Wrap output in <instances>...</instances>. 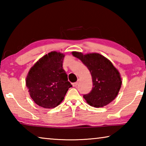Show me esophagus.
Returning a JSON list of instances; mask_svg holds the SVG:
<instances>
[{"instance_id":"1","label":"esophagus","mask_w":146,"mask_h":146,"mask_svg":"<svg viewBox=\"0 0 146 146\" xmlns=\"http://www.w3.org/2000/svg\"><path fill=\"white\" fill-rule=\"evenodd\" d=\"M78 82H74V83H73V87H76V86L78 85Z\"/></svg>"}]
</instances>
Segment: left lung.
I'll use <instances>...</instances> for the list:
<instances>
[{"instance_id":"left-lung-1","label":"left lung","mask_w":146,"mask_h":146,"mask_svg":"<svg viewBox=\"0 0 146 146\" xmlns=\"http://www.w3.org/2000/svg\"><path fill=\"white\" fill-rule=\"evenodd\" d=\"M72 55L87 66L93 80L91 92L83 96L91 106L102 108L117 97L122 85L120 73L109 59L99 53L84 54L73 51Z\"/></svg>"}]
</instances>
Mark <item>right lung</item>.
Returning <instances> with one entry per match:
<instances>
[{"mask_svg":"<svg viewBox=\"0 0 146 146\" xmlns=\"http://www.w3.org/2000/svg\"><path fill=\"white\" fill-rule=\"evenodd\" d=\"M64 56L60 52L51 51L39 59L29 71L26 87L31 98L40 107H56L72 87L63 70Z\"/></svg>","mask_w":146,"mask_h":146,"instance_id":"obj_1","label":"right lung"}]
</instances>
